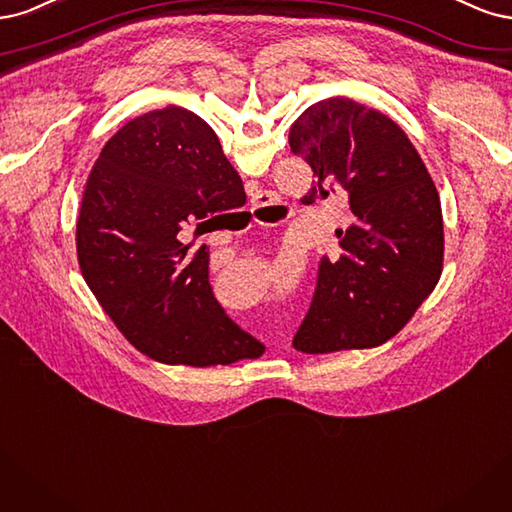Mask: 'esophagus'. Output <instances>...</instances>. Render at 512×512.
Wrapping results in <instances>:
<instances>
[{
  "mask_svg": "<svg viewBox=\"0 0 512 512\" xmlns=\"http://www.w3.org/2000/svg\"><path fill=\"white\" fill-rule=\"evenodd\" d=\"M266 204H272V195L270 193H259L255 197V206H266Z\"/></svg>",
  "mask_w": 512,
  "mask_h": 512,
  "instance_id": "esophagus-1",
  "label": "esophagus"
}]
</instances>
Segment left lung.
Here are the masks:
<instances>
[{
	"label": "left lung",
	"instance_id": "obj_1",
	"mask_svg": "<svg viewBox=\"0 0 512 512\" xmlns=\"http://www.w3.org/2000/svg\"><path fill=\"white\" fill-rule=\"evenodd\" d=\"M289 144L315 174L304 202L342 187L355 217L336 229V255L319 263L293 346L306 355L381 346L415 315L442 272L434 180L398 123L349 97L306 108Z\"/></svg>",
	"mask_w": 512,
	"mask_h": 512
}]
</instances>
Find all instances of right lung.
Returning a JSON list of instances; mask_svg holds the SVG:
<instances>
[{
    "mask_svg": "<svg viewBox=\"0 0 512 512\" xmlns=\"http://www.w3.org/2000/svg\"><path fill=\"white\" fill-rule=\"evenodd\" d=\"M244 204L217 134L191 110L146 112L106 142L82 193L76 251L97 302L140 353L206 368L261 351L214 298L206 246L191 257L183 242L187 227Z\"/></svg>",
    "mask_w": 512,
    "mask_h": 512,
    "instance_id": "right-lung-1",
    "label": "right lung"
}]
</instances>
